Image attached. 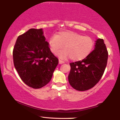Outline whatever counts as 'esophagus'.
Masks as SVG:
<instances>
[{
    "label": "esophagus",
    "mask_w": 120,
    "mask_h": 120,
    "mask_svg": "<svg viewBox=\"0 0 120 120\" xmlns=\"http://www.w3.org/2000/svg\"><path fill=\"white\" fill-rule=\"evenodd\" d=\"M64 61H62V60L59 59V64H64Z\"/></svg>",
    "instance_id": "34e87169"
}]
</instances>
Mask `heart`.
I'll return each mask as SVG.
<instances>
[{"instance_id": "b5f03b06", "label": "heart", "mask_w": 120, "mask_h": 120, "mask_svg": "<svg viewBox=\"0 0 120 120\" xmlns=\"http://www.w3.org/2000/svg\"><path fill=\"white\" fill-rule=\"evenodd\" d=\"M49 46L54 54L64 48L57 54L60 58L79 61L90 55L94 47L95 42L90 37L73 31H62L49 38Z\"/></svg>"}]
</instances>
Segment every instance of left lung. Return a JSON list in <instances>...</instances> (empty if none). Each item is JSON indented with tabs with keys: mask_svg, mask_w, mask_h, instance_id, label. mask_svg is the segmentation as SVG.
<instances>
[{
	"mask_svg": "<svg viewBox=\"0 0 120 120\" xmlns=\"http://www.w3.org/2000/svg\"><path fill=\"white\" fill-rule=\"evenodd\" d=\"M108 51L102 39L95 41V49L85 59L70 63L68 81L73 88L86 91L93 87L102 77L108 60Z\"/></svg>",
	"mask_w": 120,
	"mask_h": 120,
	"instance_id": "8db88e82",
	"label": "left lung"
}]
</instances>
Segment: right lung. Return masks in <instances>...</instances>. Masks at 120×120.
I'll list each match as a JSON object with an SVG mask.
<instances>
[{
	"label": "right lung",
	"instance_id": "right-lung-1",
	"mask_svg": "<svg viewBox=\"0 0 120 120\" xmlns=\"http://www.w3.org/2000/svg\"><path fill=\"white\" fill-rule=\"evenodd\" d=\"M13 57L21 79L33 89L49 83L59 62L49 49L42 29H30L18 37Z\"/></svg>",
	"mask_w": 120,
	"mask_h": 120
}]
</instances>
